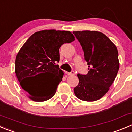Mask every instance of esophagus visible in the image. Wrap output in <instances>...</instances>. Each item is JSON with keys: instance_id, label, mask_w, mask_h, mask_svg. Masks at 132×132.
Listing matches in <instances>:
<instances>
[{"instance_id": "34e87169", "label": "esophagus", "mask_w": 132, "mask_h": 132, "mask_svg": "<svg viewBox=\"0 0 132 132\" xmlns=\"http://www.w3.org/2000/svg\"><path fill=\"white\" fill-rule=\"evenodd\" d=\"M66 74H67L68 75H75V71H71V72H66Z\"/></svg>"}]
</instances>
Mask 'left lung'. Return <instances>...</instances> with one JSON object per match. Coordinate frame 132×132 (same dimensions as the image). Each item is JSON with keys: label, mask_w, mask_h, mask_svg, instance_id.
I'll return each mask as SVG.
<instances>
[{"label": "left lung", "mask_w": 132, "mask_h": 132, "mask_svg": "<svg viewBox=\"0 0 132 132\" xmlns=\"http://www.w3.org/2000/svg\"><path fill=\"white\" fill-rule=\"evenodd\" d=\"M83 49L88 73L78 74V86L74 88L76 96L81 100L94 102L100 99L109 90L119 68L118 52L107 36L98 31L73 32Z\"/></svg>", "instance_id": "1"}]
</instances>
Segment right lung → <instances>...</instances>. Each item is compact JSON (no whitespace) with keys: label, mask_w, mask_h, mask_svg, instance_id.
Segmentation results:
<instances>
[{"label":"right lung","mask_w":132,"mask_h":132,"mask_svg":"<svg viewBox=\"0 0 132 132\" xmlns=\"http://www.w3.org/2000/svg\"><path fill=\"white\" fill-rule=\"evenodd\" d=\"M74 40L70 31L45 30L33 34L21 48L16 57L15 73L30 99L44 102L54 96L64 75L56 64L60 59L59 50L64 43ZM41 74L39 81L34 79Z\"/></svg>","instance_id":"right-lung-1"}]
</instances>
